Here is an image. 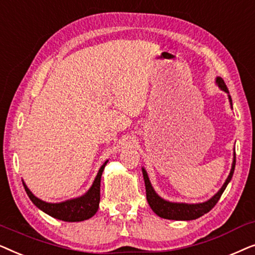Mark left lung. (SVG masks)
I'll return each instance as SVG.
<instances>
[{
  "instance_id": "8db88e82",
  "label": "left lung",
  "mask_w": 255,
  "mask_h": 255,
  "mask_svg": "<svg viewBox=\"0 0 255 255\" xmlns=\"http://www.w3.org/2000/svg\"><path fill=\"white\" fill-rule=\"evenodd\" d=\"M216 83H217L219 88L229 94V89L225 85L224 80L218 76V78L216 79ZM229 100H230V104L232 106V100L230 95H229ZM235 167H236V152L233 153V162H232L231 172H230L228 179H226L225 183L223 184V187L219 189L218 193L216 194L215 196H212L209 201L203 202V203H196V204L174 203V202L163 200V198L160 197L159 195L155 193L154 189H153L152 184L149 182L147 173H146V170L142 168V176H144L145 188H146V198H147L149 207H151L152 210L154 211L159 217L165 218V219H173V221H193V219L200 218L201 216H203L204 214H208V212L210 211L216 204H217V202L219 201V198H221L222 194L224 193L226 186H228L229 182L232 179L233 172H235Z\"/></svg>"
}]
</instances>
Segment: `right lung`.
<instances>
[{
	"mask_svg": "<svg viewBox=\"0 0 255 255\" xmlns=\"http://www.w3.org/2000/svg\"><path fill=\"white\" fill-rule=\"evenodd\" d=\"M108 160L101 166L97 175L94 180L93 186L89 188L82 196L68 200L61 203H47V202L41 201L40 198L34 196L29 190L26 184L23 182L25 191L32 203L39 208L45 214L50 215L51 217L60 219L64 222H82L86 219L92 218L96 214L100 204V187H101V176H102L103 169L106 167Z\"/></svg>",
	"mask_w": 255,
	"mask_h": 255,
	"instance_id": "1",
	"label": "right lung"
}]
</instances>
